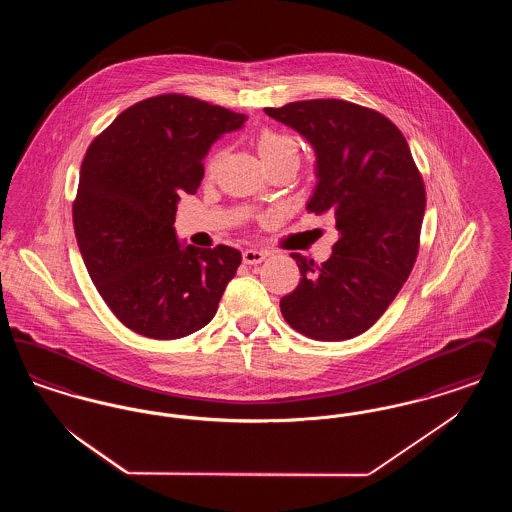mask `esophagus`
Returning a JSON list of instances; mask_svg holds the SVG:
<instances>
[{"mask_svg":"<svg viewBox=\"0 0 512 512\" xmlns=\"http://www.w3.org/2000/svg\"><path fill=\"white\" fill-rule=\"evenodd\" d=\"M267 257L265 251H259V249H245L242 259H244L245 265H259L263 263Z\"/></svg>","mask_w":512,"mask_h":512,"instance_id":"esophagus-1","label":"esophagus"}]
</instances>
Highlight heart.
<instances>
[{
	"label": "heart",
	"instance_id": "1",
	"mask_svg": "<svg viewBox=\"0 0 512 512\" xmlns=\"http://www.w3.org/2000/svg\"><path fill=\"white\" fill-rule=\"evenodd\" d=\"M257 151L265 165H272L278 161H295L299 165V144L297 140L276 130H263L261 136L257 138ZM217 163V155L211 159L209 169H213Z\"/></svg>",
	"mask_w": 512,
	"mask_h": 512
}]
</instances>
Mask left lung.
I'll use <instances>...</instances> for the list:
<instances>
[{"label": "left lung", "mask_w": 512, "mask_h": 512, "mask_svg": "<svg viewBox=\"0 0 512 512\" xmlns=\"http://www.w3.org/2000/svg\"><path fill=\"white\" fill-rule=\"evenodd\" d=\"M265 113L315 149L307 209L334 215L340 234L320 267L292 253L301 280L280 311L311 340H351L386 313L413 270L426 209L422 176L401 130L378 111L309 99Z\"/></svg>", "instance_id": "obj_1"}]
</instances>
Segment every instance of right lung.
Returning <instances> with one entry per match:
<instances>
[{
    "instance_id": "1",
    "label": "right lung",
    "mask_w": 512,
    "mask_h": 512,
    "mask_svg": "<svg viewBox=\"0 0 512 512\" xmlns=\"http://www.w3.org/2000/svg\"><path fill=\"white\" fill-rule=\"evenodd\" d=\"M245 115L201 99H144L88 147L73 203L74 234L99 295L122 324L153 340L207 326L242 253L182 245L174 217L195 194L203 159Z\"/></svg>"
}]
</instances>
